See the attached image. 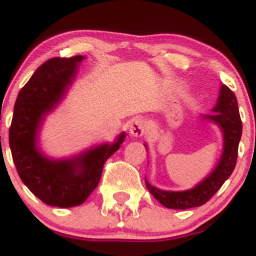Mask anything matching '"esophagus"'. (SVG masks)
<instances>
[{
	"instance_id": "esophagus-1",
	"label": "esophagus",
	"mask_w": 256,
	"mask_h": 256,
	"mask_svg": "<svg viewBox=\"0 0 256 256\" xmlns=\"http://www.w3.org/2000/svg\"><path fill=\"white\" fill-rule=\"evenodd\" d=\"M146 132V122L142 118L134 119L130 125V134L134 137H142Z\"/></svg>"
}]
</instances>
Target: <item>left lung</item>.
Masks as SVG:
<instances>
[{"label": "left lung", "mask_w": 256, "mask_h": 256, "mask_svg": "<svg viewBox=\"0 0 256 256\" xmlns=\"http://www.w3.org/2000/svg\"><path fill=\"white\" fill-rule=\"evenodd\" d=\"M216 113L204 116V119L216 122L222 128L224 134V149L218 165L214 171L204 178L195 188L185 192H165L146 180L148 190L161 204L172 210H188V208L200 207L222 188L225 180L234 172L238 156V144L242 136V120H240L237 98L234 94L226 85L220 88V95L216 107Z\"/></svg>", "instance_id": "obj_1"}]
</instances>
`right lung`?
<instances>
[{
	"mask_svg": "<svg viewBox=\"0 0 256 256\" xmlns=\"http://www.w3.org/2000/svg\"><path fill=\"white\" fill-rule=\"evenodd\" d=\"M84 58L76 55L46 61L20 90L14 104L10 146L18 174L34 195L52 207L83 204L98 185L107 158L125 138L122 132L113 144L104 143L64 160L46 158L37 148L44 116L62 100Z\"/></svg>",
	"mask_w": 256,
	"mask_h": 256,
	"instance_id": "right-lung-1",
	"label": "right lung"
}]
</instances>
